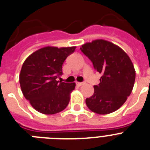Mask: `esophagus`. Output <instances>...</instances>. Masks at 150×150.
<instances>
[{"instance_id": "obj_1", "label": "esophagus", "mask_w": 150, "mask_h": 150, "mask_svg": "<svg viewBox=\"0 0 150 150\" xmlns=\"http://www.w3.org/2000/svg\"><path fill=\"white\" fill-rule=\"evenodd\" d=\"M86 84V83L85 82H83V83H76V85H77L78 86H83V85Z\"/></svg>"}]
</instances>
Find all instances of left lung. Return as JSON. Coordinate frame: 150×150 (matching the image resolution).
Masks as SVG:
<instances>
[{
	"label": "left lung",
	"mask_w": 150,
	"mask_h": 150,
	"mask_svg": "<svg viewBox=\"0 0 150 150\" xmlns=\"http://www.w3.org/2000/svg\"><path fill=\"white\" fill-rule=\"evenodd\" d=\"M80 50L102 74L93 95L86 100L87 107L101 115L117 110L133 89L136 74L132 62L120 47L104 40L85 43Z\"/></svg>",
	"instance_id": "1"
}]
</instances>
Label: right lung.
Segmentation results:
<instances>
[{"label":"right lung","instance_id":"add662e5","mask_svg":"<svg viewBox=\"0 0 150 150\" xmlns=\"http://www.w3.org/2000/svg\"><path fill=\"white\" fill-rule=\"evenodd\" d=\"M76 46L58 48L46 46L37 50L24 62L19 75L23 95L38 112L55 114L68 105L74 83L57 81L62 64Z\"/></svg>","mask_w":150,"mask_h":150}]
</instances>
